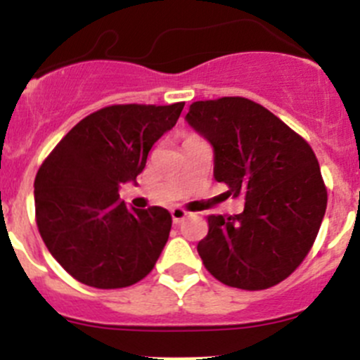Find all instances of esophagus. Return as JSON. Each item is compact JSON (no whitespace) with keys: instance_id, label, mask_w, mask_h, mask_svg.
<instances>
[{"instance_id":"esophagus-1","label":"esophagus","mask_w":360,"mask_h":360,"mask_svg":"<svg viewBox=\"0 0 360 360\" xmlns=\"http://www.w3.org/2000/svg\"><path fill=\"white\" fill-rule=\"evenodd\" d=\"M170 214H172V221L174 223H181L183 219H186L188 217V212L184 209H181V207H174L172 210H170Z\"/></svg>"}]
</instances>
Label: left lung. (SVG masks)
<instances>
[{
  "label": "left lung",
  "mask_w": 360,
  "mask_h": 360,
  "mask_svg": "<svg viewBox=\"0 0 360 360\" xmlns=\"http://www.w3.org/2000/svg\"><path fill=\"white\" fill-rule=\"evenodd\" d=\"M188 123L214 148V177L245 198L235 216H207L198 242L203 266L224 285H277L310 252L328 207V188L310 144L245 97L197 101Z\"/></svg>",
  "instance_id": "8db88e82"
}]
</instances>
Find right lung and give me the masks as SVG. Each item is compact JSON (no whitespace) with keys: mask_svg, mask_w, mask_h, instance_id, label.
Wrapping results in <instances>:
<instances>
[{"mask_svg":"<svg viewBox=\"0 0 360 360\" xmlns=\"http://www.w3.org/2000/svg\"><path fill=\"white\" fill-rule=\"evenodd\" d=\"M183 108L106 106L76 123L43 160L34 179L36 224L50 254L82 284L129 288L153 270L172 217L158 205L130 209L118 188L143 172L151 146Z\"/></svg>","mask_w":360,"mask_h":360,"instance_id":"obj_1","label":"right lung"}]
</instances>
